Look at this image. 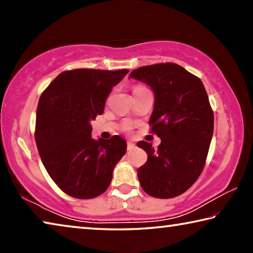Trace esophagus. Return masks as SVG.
Segmentation results:
<instances>
[{"instance_id":"esophagus-1","label":"esophagus","mask_w":253,"mask_h":253,"mask_svg":"<svg viewBox=\"0 0 253 253\" xmlns=\"http://www.w3.org/2000/svg\"><path fill=\"white\" fill-rule=\"evenodd\" d=\"M135 148V144L132 142H127V149L128 151H132Z\"/></svg>"}]
</instances>
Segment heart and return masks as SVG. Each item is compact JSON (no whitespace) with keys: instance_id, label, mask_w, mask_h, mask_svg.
Instances as JSON below:
<instances>
[{"instance_id":"1","label":"heart","mask_w":253,"mask_h":253,"mask_svg":"<svg viewBox=\"0 0 253 253\" xmlns=\"http://www.w3.org/2000/svg\"><path fill=\"white\" fill-rule=\"evenodd\" d=\"M138 88H143V87H139V85H138V87H135L134 89H138ZM125 129H126V130H127V129H129V126H126V127H125Z\"/></svg>"}]
</instances>
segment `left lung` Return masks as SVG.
I'll list each match as a JSON object with an SVG mask.
<instances>
[{
	"label": "left lung",
	"instance_id": "obj_1",
	"mask_svg": "<svg viewBox=\"0 0 253 253\" xmlns=\"http://www.w3.org/2000/svg\"><path fill=\"white\" fill-rule=\"evenodd\" d=\"M129 78L153 90L155 102L149 124L161 138L157 151L151 143H137L147 153L137 176L148 195L175 198L193 185L204 168L214 126L208 93L198 77L175 63L140 67Z\"/></svg>",
	"mask_w": 253,
	"mask_h": 253
}]
</instances>
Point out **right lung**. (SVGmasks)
I'll return each mask as SVG.
<instances>
[{"label":"right lung","instance_id":"obj_1","mask_svg":"<svg viewBox=\"0 0 253 253\" xmlns=\"http://www.w3.org/2000/svg\"><path fill=\"white\" fill-rule=\"evenodd\" d=\"M128 72L63 71L42 92L37 109L38 151L50 177L72 198L92 199L104 193L125 155V139L116 135L95 140L90 123L104 113L111 89Z\"/></svg>","mask_w":253,"mask_h":253}]
</instances>
